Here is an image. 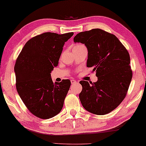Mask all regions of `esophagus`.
<instances>
[{
	"label": "esophagus",
	"mask_w": 146,
	"mask_h": 146,
	"mask_svg": "<svg viewBox=\"0 0 146 146\" xmlns=\"http://www.w3.org/2000/svg\"><path fill=\"white\" fill-rule=\"evenodd\" d=\"M71 84H75L76 82H77V81H76L75 80L72 79V80H71Z\"/></svg>",
	"instance_id": "1"
}]
</instances>
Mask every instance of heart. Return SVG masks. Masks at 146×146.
I'll list each match as a JSON object with an SVG mask.
<instances>
[{"instance_id": "b5f03b06", "label": "heart", "mask_w": 146, "mask_h": 146, "mask_svg": "<svg viewBox=\"0 0 146 146\" xmlns=\"http://www.w3.org/2000/svg\"><path fill=\"white\" fill-rule=\"evenodd\" d=\"M84 46V45H82V44H76L75 46H74V48H79V47H80V46Z\"/></svg>"}]
</instances>
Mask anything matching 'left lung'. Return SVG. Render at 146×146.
Masks as SVG:
<instances>
[{"label": "left lung", "instance_id": "1", "mask_svg": "<svg viewBox=\"0 0 146 146\" xmlns=\"http://www.w3.org/2000/svg\"><path fill=\"white\" fill-rule=\"evenodd\" d=\"M88 49L86 66L96 71L98 81L81 80L79 99L83 108L96 115L109 113L127 96L132 77L129 52L114 35L100 29L80 32L73 38Z\"/></svg>", "mask_w": 146, "mask_h": 146}]
</instances>
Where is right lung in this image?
<instances>
[{
  "label": "right lung",
  "mask_w": 146,
  "mask_h": 146,
  "mask_svg": "<svg viewBox=\"0 0 146 146\" xmlns=\"http://www.w3.org/2000/svg\"><path fill=\"white\" fill-rule=\"evenodd\" d=\"M73 34L46 32L36 35L26 42L17 58V91L28 110L38 118H52L64 106L71 81L54 83L50 73L58 66L65 42Z\"/></svg>",
  "instance_id": "1"
}]
</instances>
